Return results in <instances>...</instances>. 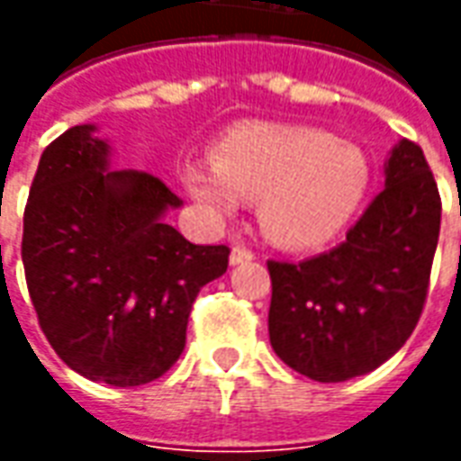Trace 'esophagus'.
<instances>
[{
    "mask_svg": "<svg viewBox=\"0 0 461 461\" xmlns=\"http://www.w3.org/2000/svg\"><path fill=\"white\" fill-rule=\"evenodd\" d=\"M254 259V251L247 249V247H241V244H234L231 247V254H230V261L237 267V264H249Z\"/></svg>",
    "mask_w": 461,
    "mask_h": 461,
    "instance_id": "obj_1",
    "label": "esophagus"
}]
</instances>
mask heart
I'll return each mask as SVG.
<instances>
[{"instance_id":"obj_1","label":"heart","mask_w":461,"mask_h":461,"mask_svg":"<svg viewBox=\"0 0 461 461\" xmlns=\"http://www.w3.org/2000/svg\"><path fill=\"white\" fill-rule=\"evenodd\" d=\"M366 155L319 128L244 122L214 145V162H190L182 182L214 217L259 202L261 230L289 249L339 237L367 192Z\"/></svg>"}]
</instances>
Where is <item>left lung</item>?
Wrapping results in <instances>:
<instances>
[{
	"label": "left lung",
	"instance_id": "8db88e82",
	"mask_svg": "<svg viewBox=\"0 0 461 461\" xmlns=\"http://www.w3.org/2000/svg\"><path fill=\"white\" fill-rule=\"evenodd\" d=\"M442 200L422 148L400 140L385 190L346 241L299 264L269 261V340L301 375L340 383L395 356L425 309Z\"/></svg>",
	"mask_w": 461,
	"mask_h": 461
}]
</instances>
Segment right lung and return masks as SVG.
Returning a JSON list of instances; mask_svg holds the SVG:
<instances>
[{"label": "right lung", "mask_w": 461, "mask_h": 461, "mask_svg": "<svg viewBox=\"0 0 461 461\" xmlns=\"http://www.w3.org/2000/svg\"><path fill=\"white\" fill-rule=\"evenodd\" d=\"M74 125L41 155L24 210L26 286L66 366L115 387L152 383L180 357L192 303L227 271L165 221L182 200L150 172L108 170V142Z\"/></svg>", "instance_id": "right-lung-1"}]
</instances>
